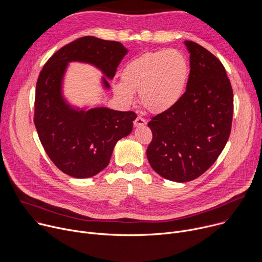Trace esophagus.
I'll list each match as a JSON object with an SVG mask.
<instances>
[{
	"label": "esophagus",
	"instance_id": "esophagus-1",
	"mask_svg": "<svg viewBox=\"0 0 262 262\" xmlns=\"http://www.w3.org/2000/svg\"><path fill=\"white\" fill-rule=\"evenodd\" d=\"M146 124V120L142 117H137L136 120L134 121V125L136 127H140V126H144Z\"/></svg>",
	"mask_w": 262,
	"mask_h": 262
}]
</instances>
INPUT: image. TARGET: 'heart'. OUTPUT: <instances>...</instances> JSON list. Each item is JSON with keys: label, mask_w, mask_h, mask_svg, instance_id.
I'll use <instances>...</instances> for the list:
<instances>
[{"label": "heart", "mask_w": 262, "mask_h": 262, "mask_svg": "<svg viewBox=\"0 0 262 262\" xmlns=\"http://www.w3.org/2000/svg\"><path fill=\"white\" fill-rule=\"evenodd\" d=\"M190 77L186 56L175 49L145 53L122 68L121 82L112 85L114 94L126 104L140 92V101L151 113H164L182 98Z\"/></svg>", "instance_id": "heart-1"}]
</instances>
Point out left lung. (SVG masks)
I'll return each mask as SVG.
<instances>
[{
    "label": "left lung",
    "instance_id": "1",
    "mask_svg": "<svg viewBox=\"0 0 262 262\" xmlns=\"http://www.w3.org/2000/svg\"><path fill=\"white\" fill-rule=\"evenodd\" d=\"M190 77L180 101L148 122L151 168L162 177L186 182L202 175L225 147L232 123L233 91L221 61L203 47L185 40Z\"/></svg>",
    "mask_w": 262,
    "mask_h": 262
}]
</instances>
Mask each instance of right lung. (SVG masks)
<instances>
[{
	"mask_svg": "<svg viewBox=\"0 0 262 262\" xmlns=\"http://www.w3.org/2000/svg\"><path fill=\"white\" fill-rule=\"evenodd\" d=\"M127 53L120 42L85 36L54 54L39 74L34 123L47 155L69 176L88 178L102 171L116 143L132 133L137 118L132 111L70 103L63 90L69 63H86L100 70V84L106 91Z\"/></svg>",
	"mask_w": 262,
	"mask_h": 262,
	"instance_id": "right-lung-1",
	"label": "right lung"
}]
</instances>
